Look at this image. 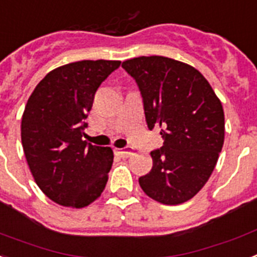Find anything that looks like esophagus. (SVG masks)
Wrapping results in <instances>:
<instances>
[{"label": "esophagus", "instance_id": "esophagus-1", "mask_svg": "<svg viewBox=\"0 0 257 257\" xmlns=\"http://www.w3.org/2000/svg\"><path fill=\"white\" fill-rule=\"evenodd\" d=\"M116 152L122 156V158H128V156H131L133 155V150L128 147L126 148H120V150H116Z\"/></svg>", "mask_w": 257, "mask_h": 257}]
</instances>
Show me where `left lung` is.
Instances as JSON below:
<instances>
[{"instance_id":"1","label":"left lung","mask_w":257,"mask_h":257,"mask_svg":"<svg viewBox=\"0 0 257 257\" xmlns=\"http://www.w3.org/2000/svg\"><path fill=\"white\" fill-rule=\"evenodd\" d=\"M122 67L139 86L148 128H162L164 139L139 185L164 205L186 202L206 184L223 147L222 102L201 72L182 61L141 56Z\"/></svg>"}]
</instances>
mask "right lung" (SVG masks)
I'll return each instance as SVG.
<instances>
[{
    "label": "right lung",
    "mask_w": 257,
    "mask_h": 257,
    "mask_svg": "<svg viewBox=\"0 0 257 257\" xmlns=\"http://www.w3.org/2000/svg\"><path fill=\"white\" fill-rule=\"evenodd\" d=\"M119 60H82L46 75L26 103L23 152L40 190L61 206L81 209L103 192L114 155L82 141L98 86Z\"/></svg>",
    "instance_id": "1"
}]
</instances>
